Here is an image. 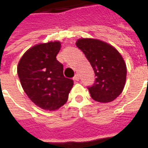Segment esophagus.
Here are the masks:
<instances>
[{
    "label": "esophagus",
    "mask_w": 148,
    "mask_h": 148,
    "mask_svg": "<svg viewBox=\"0 0 148 148\" xmlns=\"http://www.w3.org/2000/svg\"><path fill=\"white\" fill-rule=\"evenodd\" d=\"M74 81H79V75L77 74H76L75 75H74V78H73Z\"/></svg>",
    "instance_id": "obj_1"
}]
</instances>
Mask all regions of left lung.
<instances>
[{"instance_id": "left-lung-1", "label": "left lung", "mask_w": 148, "mask_h": 148, "mask_svg": "<svg viewBox=\"0 0 148 148\" xmlns=\"http://www.w3.org/2000/svg\"><path fill=\"white\" fill-rule=\"evenodd\" d=\"M76 46L83 52L95 73V82L88 87L90 96L101 103L111 102L124 90L127 67L114 47L96 39H77Z\"/></svg>"}]
</instances>
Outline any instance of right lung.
<instances>
[{"mask_svg": "<svg viewBox=\"0 0 148 148\" xmlns=\"http://www.w3.org/2000/svg\"><path fill=\"white\" fill-rule=\"evenodd\" d=\"M59 41L39 43L27 50L18 63L17 74L25 93L45 110L59 109L67 101L74 81L63 75V66L56 59Z\"/></svg>", "mask_w": 148, "mask_h": 148, "instance_id": "add662e5", "label": "right lung"}]
</instances>
